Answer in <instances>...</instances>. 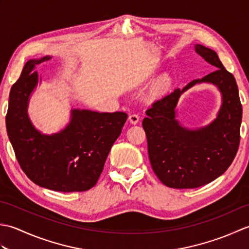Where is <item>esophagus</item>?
Masks as SVG:
<instances>
[{
  "mask_svg": "<svg viewBox=\"0 0 249 249\" xmlns=\"http://www.w3.org/2000/svg\"><path fill=\"white\" fill-rule=\"evenodd\" d=\"M139 120H140V116L137 114V113H133V114H130L129 116H128V121L130 122L131 124H138V122H139Z\"/></svg>",
  "mask_w": 249,
  "mask_h": 249,
  "instance_id": "1",
  "label": "esophagus"
}]
</instances>
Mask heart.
Returning <instances> with one entry per match:
<instances>
[{"label": "heart", "instance_id": "1", "mask_svg": "<svg viewBox=\"0 0 249 249\" xmlns=\"http://www.w3.org/2000/svg\"><path fill=\"white\" fill-rule=\"evenodd\" d=\"M170 87H171L170 78L167 76L161 77L160 79H158L156 83L154 84V87H153V94H154L155 96H161V95L166 94L169 91Z\"/></svg>", "mask_w": 249, "mask_h": 249}]
</instances>
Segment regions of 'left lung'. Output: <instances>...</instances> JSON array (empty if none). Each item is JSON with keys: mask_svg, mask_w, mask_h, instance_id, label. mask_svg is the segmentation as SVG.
<instances>
[{"mask_svg": "<svg viewBox=\"0 0 249 249\" xmlns=\"http://www.w3.org/2000/svg\"><path fill=\"white\" fill-rule=\"evenodd\" d=\"M196 51L216 70L156 100L142 122L153 171L162 184L177 189L196 188L214 181L229 168L240 145L242 104L235 78L214 50L196 45ZM200 82L217 85L223 105L213 124L189 131L178 124L174 109L180 94Z\"/></svg>", "mask_w": 249, "mask_h": 249, "instance_id": "8db88e82", "label": "left lung"}]
</instances>
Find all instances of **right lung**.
I'll list each match as a JSON object with an SVG mask.
<instances>
[{
	"label": "right lung",
	"instance_id": "obj_1",
	"mask_svg": "<svg viewBox=\"0 0 249 249\" xmlns=\"http://www.w3.org/2000/svg\"><path fill=\"white\" fill-rule=\"evenodd\" d=\"M49 59L26 62L13 84L6 114L8 138L21 169L32 182L55 192H86L97 183L127 114L72 110L70 125L61 133H38L31 124L26 107L38 79L34 67Z\"/></svg>",
	"mask_w": 249,
	"mask_h": 249
}]
</instances>
